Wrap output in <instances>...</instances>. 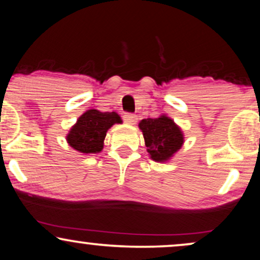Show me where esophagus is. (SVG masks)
<instances>
[{
	"mask_svg": "<svg viewBox=\"0 0 260 260\" xmlns=\"http://www.w3.org/2000/svg\"><path fill=\"white\" fill-rule=\"evenodd\" d=\"M123 120L127 124H136L138 121V117H137V115L128 113L126 115H123Z\"/></svg>",
	"mask_w": 260,
	"mask_h": 260,
	"instance_id": "obj_1",
	"label": "esophagus"
}]
</instances>
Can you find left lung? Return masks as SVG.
Returning <instances> with one entry per match:
<instances>
[{"label":"left lung","instance_id":"obj_1","mask_svg":"<svg viewBox=\"0 0 260 260\" xmlns=\"http://www.w3.org/2000/svg\"><path fill=\"white\" fill-rule=\"evenodd\" d=\"M150 158L154 162H168L185 143L180 126L167 115L156 119H144L139 122Z\"/></svg>","mask_w":260,"mask_h":260}]
</instances>
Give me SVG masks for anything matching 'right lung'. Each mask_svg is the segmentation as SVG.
<instances>
[{
    "label": "right lung",
    "instance_id": "add662e5",
    "mask_svg": "<svg viewBox=\"0 0 260 260\" xmlns=\"http://www.w3.org/2000/svg\"><path fill=\"white\" fill-rule=\"evenodd\" d=\"M115 123H122L120 115L115 111L102 113L97 109H88L71 127L66 140L78 152L100 153L103 150L107 132Z\"/></svg>",
    "mask_w": 260,
    "mask_h": 260
}]
</instances>
